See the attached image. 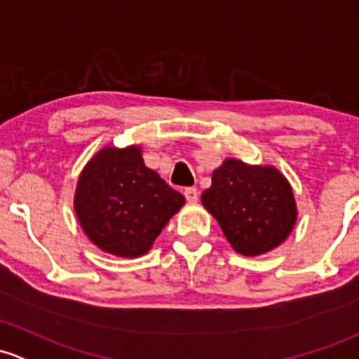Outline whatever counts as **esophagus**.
Returning <instances> with one entry per match:
<instances>
[{"label":"esophagus","instance_id":"34e87169","mask_svg":"<svg viewBox=\"0 0 359 359\" xmlns=\"http://www.w3.org/2000/svg\"><path fill=\"white\" fill-rule=\"evenodd\" d=\"M184 196H186V199L189 203H196V201H198V198H199V192H198V189H196V187H187V189L184 191Z\"/></svg>","mask_w":359,"mask_h":359}]
</instances>
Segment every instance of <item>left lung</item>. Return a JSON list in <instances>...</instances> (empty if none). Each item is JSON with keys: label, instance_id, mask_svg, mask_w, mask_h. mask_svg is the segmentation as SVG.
Returning <instances> with one entry per match:
<instances>
[{"label": "left lung", "instance_id": "left-lung-1", "mask_svg": "<svg viewBox=\"0 0 359 359\" xmlns=\"http://www.w3.org/2000/svg\"><path fill=\"white\" fill-rule=\"evenodd\" d=\"M201 203L243 256L278 248L297 222L296 198L284 173L273 165H249L239 158H225L213 170Z\"/></svg>", "mask_w": 359, "mask_h": 359}]
</instances>
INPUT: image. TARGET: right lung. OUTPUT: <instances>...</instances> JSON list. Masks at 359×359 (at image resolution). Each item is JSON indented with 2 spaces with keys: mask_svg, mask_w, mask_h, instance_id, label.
<instances>
[{
  "mask_svg": "<svg viewBox=\"0 0 359 359\" xmlns=\"http://www.w3.org/2000/svg\"><path fill=\"white\" fill-rule=\"evenodd\" d=\"M186 199L142 160V148L104 146L82 168L74 211L86 237L116 258H139L153 248Z\"/></svg>",
  "mask_w": 359,
  "mask_h": 359,
  "instance_id": "right-lung-1",
  "label": "right lung"
}]
</instances>
